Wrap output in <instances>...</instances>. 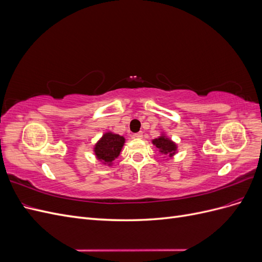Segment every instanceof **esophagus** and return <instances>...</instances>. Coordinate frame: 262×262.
<instances>
[{
	"label": "esophagus",
	"instance_id": "obj_1",
	"mask_svg": "<svg viewBox=\"0 0 262 262\" xmlns=\"http://www.w3.org/2000/svg\"><path fill=\"white\" fill-rule=\"evenodd\" d=\"M134 137L138 138V139H142V138H143V132H138V133L134 134Z\"/></svg>",
	"mask_w": 262,
	"mask_h": 262
}]
</instances>
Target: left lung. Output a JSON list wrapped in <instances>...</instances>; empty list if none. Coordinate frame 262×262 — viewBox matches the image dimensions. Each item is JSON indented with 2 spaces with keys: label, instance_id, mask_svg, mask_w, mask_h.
<instances>
[{
  "label": "left lung",
  "instance_id": "1",
  "mask_svg": "<svg viewBox=\"0 0 262 262\" xmlns=\"http://www.w3.org/2000/svg\"><path fill=\"white\" fill-rule=\"evenodd\" d=\"M152 143L158 148V150L164 155H168L169 157H172L176 154L177 145L175 142H172L170 139H168L165 134H162L160 138L154 139Z\"/></svg>",
  "mask_w": 262,
  "mask_h": 262
}]
</instances>
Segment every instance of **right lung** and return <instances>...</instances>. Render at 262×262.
<instances>
[{
  "label": "right lung",
  "instance_id": "1",
  "mask_svg": "<svg viewBox=\"0 0 262 262\" xmlns=\"http://www.w3.org/2000/svg\"><path fill=\"white\" fill-rule=\"evenodd\" d=\"M125 139L119 134L107 132L102 136L94 146V152L97 160L105 165H112L116 158L120 155Z\"/></svg>",
  "mask_w": 262,
  "mask_h": 262
}]
</instances>
